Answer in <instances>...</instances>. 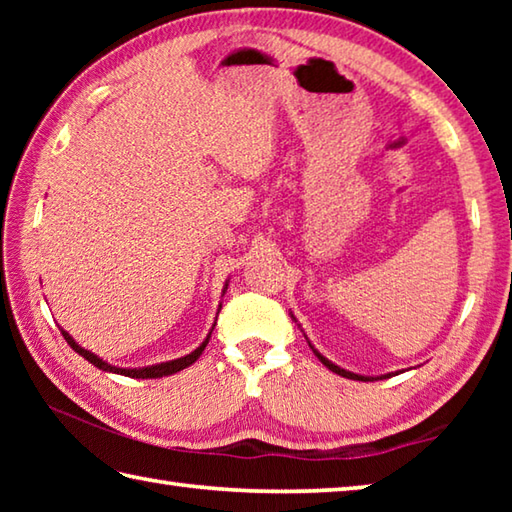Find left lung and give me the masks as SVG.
<instances>
[{
    "instance_id": "8db88e82",
    "label": "left lung",
    "mask_w": 512,
    "mask_h": 512,
    "mask_svg": "<svg viewBox=\"0 0 512 512\" xmlns=\"http://www.w3.org/2000/svg\"><path fill=\"white\" fill-rule=\"evenodd\" d=\"M309 348L311 350H314V354H316V357L320 359V363H323V366H327L329 370H332V372H336V375H341V377H348V379H357V381H375V379H386V377H391L393 375V372H391V375H381V377H363V375H354V372H350V370H343V368H339V366H334V363L332 361H329V359H325L323 357V354H320L316 348H314V345H311L309 343Z\"/></svg>"
}]
</instances>
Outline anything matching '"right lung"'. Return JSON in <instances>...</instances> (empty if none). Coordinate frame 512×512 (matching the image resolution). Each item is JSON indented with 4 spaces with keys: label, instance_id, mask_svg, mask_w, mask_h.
I'll return each mask as SVG.
<instances>
[{
    "label": "right lung",
    "instance_id": "obj_1",
    "mask_svg": "<svg viewBox=\"0 0 512 512\" xmlns=\"http://www.w3.org/2000/svg\"><path fill=\"white\" fill-rule=\"evenodd\" d=\"M60 332H63V336H65V341L69 343V348H72L74 352H79L83 359H88L92 366H97L99 370H106V372H117V375H126V377H133V379H158V377H167V375H173V372H180L183 368H187V366H192V363L201 357L203 354V350H205V345H207V341H210V334H207V339L198 345V348L192 352V354H187V357H180V359H173V361H167V363H158V366H146V368H117V366H110V363H106L103 359H99L97 354H92L90 350H85V348H81L79 343H76L72 336H69L65 329H60Z\"/></svg>",
    "mask_w": 512,
    "mask_h": 512
}]
</instances>
